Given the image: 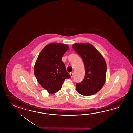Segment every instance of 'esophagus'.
<instances>
[{
	"label": "esophagus",
	"instance_id": "34e87169",
	"mask_svg": "<svg viewBox=\"0 0 133 133\" xmlns=\"http://www.w3.org/2000/svg\"><path fill=\"white\" fill-rule=\"evenodd\" d=\"M70 75L71 78H72V77H73V76H74V73L73 72H70Z\"/></svg>",
	"mask_w": 133,
	"mask_h": 133
}]
</instances>
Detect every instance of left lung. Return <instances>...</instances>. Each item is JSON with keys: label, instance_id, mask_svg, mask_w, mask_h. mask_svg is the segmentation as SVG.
<instances>
[{"label": "left lung", "instance_id": "8db88e82", "mask_svg": "<svg viewBox=\"0 0 133 133\" xmlns=\"http://www.w3.org/2000/svg\"><path fill=\"white\" fill-rule=\"evenodd\" d=\"M72 48L81 57L85 69L83 81L76 84L77 91L85 96L94 95L101 89L106 82L105 59L90 43H76Z\"/></svg>", "mask_w": 133, "mask_h": 133}]
</instances>
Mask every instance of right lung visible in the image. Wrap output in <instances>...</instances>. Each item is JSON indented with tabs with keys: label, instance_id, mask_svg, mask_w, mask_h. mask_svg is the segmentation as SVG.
<instances>
[{
	"label": "right lung",
	"instance_id": "add662e5",
	"mask_svg": "<svg viewBox=\"0 0 133 133\" xmlns=\"http://www.w3.org/2000/svg\"><path fill=\"white\" fill-rule=\"evenodd\" d=\"M68 48V45L62 43H50L42 50L36 60L35 76L49 94L58 92L65 79L71 78L62 60Z\"/></svg>",
	"mask_w": 133,
	"mask_h": 133
}]
</instances>
